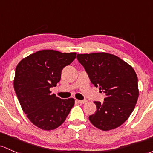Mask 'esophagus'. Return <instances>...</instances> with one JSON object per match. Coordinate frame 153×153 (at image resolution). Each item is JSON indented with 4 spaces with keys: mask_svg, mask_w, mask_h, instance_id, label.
Wrapping results in <instances>:
<instances>
[{
    "mask_svg": "<svg viewBox=\"0 0 153 153\" xmlns=\"http://www.w3.org/2000/svg\"><path fill=\"white\" fill-rule=\"evenodd\" d=\"M76 101L80 104H85V102H87V100H77Z\"/></svg>",
    "mask_w": 153,
    "mask_h": 153,
    "instance_id": "1",
    "label": "esophagus"
}]
</instances>
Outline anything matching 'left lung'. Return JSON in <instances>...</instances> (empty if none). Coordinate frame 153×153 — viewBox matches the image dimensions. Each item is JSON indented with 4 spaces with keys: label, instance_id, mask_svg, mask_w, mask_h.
<instances>
[{
    "label": "left lung",
    "instance_id": "obj_1",
    "mask_svg": "<svg viewBox=\"0 0 153 153\" xmlns=\"http://www.w3.org/2000/svg\"><path fill=\"white\" fill-rule=\"evenodd\" d=\"M91 82L104 92V102L94 101L96 111L90 122L102 131L114 129L128 119L139 97L137 76L128 63L107 53L78 54Z\"/></svg>",
    "mask_w": 153,
    "mask_h": 153
}]
</instances>
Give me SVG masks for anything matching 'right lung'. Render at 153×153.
I'll return each mask as SVG.
<instances>
[{"mask_svg":"<svg viewBox=\"0 0 153 153\" xmlns=\"http://www.w3.org/2000/svg\"><path fill=\"white\" fill-rule=\"evenodd\" d=\"M76 53L42 50L24 58L15 71L13 87L24 113L42 130L50 131L64 122L74 99H61L50 88L61 80V71L76 58Z\"/></svg>","mask_w":153,"mask_h":153,"instance_id":"1","label":"right lung"}]
</instances>
